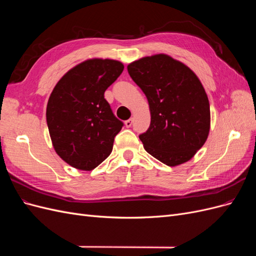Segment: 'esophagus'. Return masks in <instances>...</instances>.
Wrapping results in <instances>:
<instances>
[{
    "mask_svg": "<svg viewBox=\"0 0 256 256\" xmlns=\"http://www.w3.org/2000/svg\"><path fill=\"white\" fill-rule=\"evenodd\" d=\"M132 122H134V120H132V118H129V120H127L125 122V126H126L127 128H130L131 126H132Z\"/></svg>",
    "mask_w": 256,
    "mask_h": 256,
    "instance_id": "34e87169",
    "label": "esophagus"
}]
</instances>
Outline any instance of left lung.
<instances>
[{
  "label": "left lung",
  "instance_id": "left-lung-1",
  "mask_svg": "<svg viewBox=\"0 0 256 256\" xmlns=\"http://www.w3.org/2000/svg\"><path fill=\"white\" fill-rule=\"evenodd\" d=\"M127 69L150 104V128L138 136L145 150L168 166L189 161L210 129L208 97L196 74L166 54L134 60Z\"/></svg>",
  "mask_w": 256,
  "mask_h": 256
}]
</instances>
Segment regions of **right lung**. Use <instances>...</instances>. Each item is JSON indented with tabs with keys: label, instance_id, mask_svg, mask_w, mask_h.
<instances>
[{
	"label": "right lung",
	"instance_id": "obj_1",
	"mask_svg": "<svg viewBox=\"0 0 256 256\" xmlns=\"http://www.w3.org/2000/svg\"><path fill=\"white\" fill-rule=\"evenodd\" d=\"M124 70L109 58L84 60L66 72L47 104V124L56 154L83 171L98 166L112 152L124 124L113 114L104 92Z\"/></svg>",
	"mask_w": 256,
	"mask_h": 256
}]
</instances>
